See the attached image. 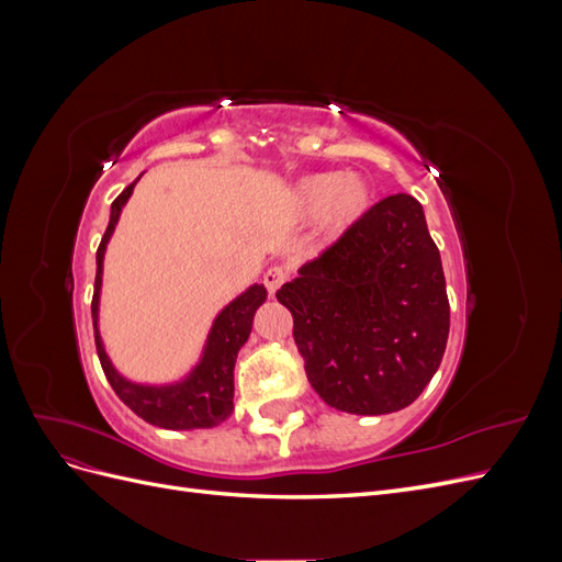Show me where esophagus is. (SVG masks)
<instances>
[{
    "label": "esophagus",
    "instance_id": "obj_1",
    "mask_svg": "<svg viewBox=\"0 0 562 562\" xmlns=\"http://www.w3.org/2000/svg\"><path fill=\"white\" fill-rule=\"evenodd\" d=\"M285 279H288V271L283 267H269L265 271L262 283H265V288L269 291V295H274L279 288L285 283Z\"/></svg>",
    "mask_w": 562,
    "mask_h": 562
}]
</instances>
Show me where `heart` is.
<instances>
[{
  "label": "heart",
  "instance_id": "1",
  "mask_svg": "<svg viewBox=\"0 0 562 562\" xmlns=\"http://www.w3.org/2000/svg\"><path fill=\"white\" fill-rule=\"evenodd\" d=\"M372 184L361 173H312L288 190V209L297 220H318L328 241L339 239L372 206Z\"/></svg>",
  "mask_w": 562,
  "mask_h": 562
}]
</instances>
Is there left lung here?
Returning <instances> with one entry per match:
<instances>
[{
  "instance_id": "obj_1",
  "label": "left lung",
  "mask_w": 562,
  "mask_h": 562,
  "mask_svg": "<svg viewBox=\"0 0 562 562\" xmlns=\"http://www.w3.org/2000/svg\"><path fill=\"white\" fill-rule=\"evenodd\" d=\"M316 394L351 415L411 405L443 361L450 304L422 203H375L277 293Z\"/></svg>"
}]
</instances>
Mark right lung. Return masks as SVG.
Segmentation results:
<instances>
[{
	"label": "right lung",
	"mask_w": 562,
	"mask_h": 562,
	"mask_svg": "<svg viewBox=\"0 0 562 562\" xmlns=\"http://www.w3.org/2000/svg\"><path fill=\"white\" fill-rule=\"evenodd\" d=\"M140 178L143 173L112 201L110 225L95 252V293L91 302V316L98 359L114 394L145 422L171 431L211 429L234 413L236 353L248 342L252 330V316L267 300V288L262 283H252L241 295H236L217 312L206 335V342H203L199 361L184 378L164 384H147L133 382L122 375L108 356L103 335H100V288H103V260L108 244L116 229L119 215H122L126 201L133 194V187Z\"/></svg>",
	"instance_id": "right-lung-1"
}]
</instances>
